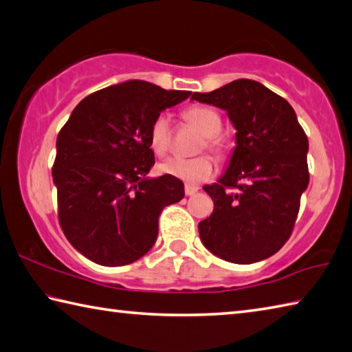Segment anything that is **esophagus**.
Wrapping results in <instances>:
<instances>
[{
	"instance_id": "esophagus-1",
	"label": "esophagus",
	"mask_w": 352,
	"mask_h": 352,
	"mask_svg": "<svg viewBox=\"0 0 352 352\" xmlns=\"http://www.w3.org/2000/svg\"><path fill=\"white\" fill-rule=\"evenodd\" d=\"M197 192H198V188L194 186V184H186V186H184V194H186L188 197L194 195Z\"/></svg>"
}]
</instances>
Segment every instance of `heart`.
I'll return each instance as SVG.
<instances>
[{"instance_id": "1", "label": "heart", "mask_w": 352, "mask_h": 352, "mask_svg": "<svg viewBox=\"0 0 352 352\" xmlns=\"http://www.w3.org/2000/svg\"><path fill=\"white\" fill-rule=\"evenodd\" d=\"M184 120L190 126L201 133L204 138L206 148L221 154L223 142L219 138V132L221 129V118L214 109L208 106H190L183 113ZM149 142L151 148L157 154H164L170 146V120L168 113H160L157 118L152 121L149 131ZM160 170L163 174L180 178L188 183H201L209 180L215 174V164L212 158L206 155L197 158H180L172 157L160 164Z\"/></svg>"}]
</instances>
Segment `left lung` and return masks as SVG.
<instances>
[{"mask_svg":"<svg viewBox=\"0 0 352 352\" xmlns=\"http://www.w3.org/2000/svg\"><path fill=\"white\" fill-rule=\"evenodd\" d=\"M190 100L228 112L235 148L206 190L214 212L198 223L204 248L231 263L265 260L282 248L309 184L308 137L285 98L254 80H235Z\"/></svg>","mask_w":352,"mask_h":352,"instance_id":"left-lung-1","label":"left lung"}]
</instances>
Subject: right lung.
I'll return each instance as SVG.
<instances>
[{"label": "right lung", "mask_w": 352, "mask_h": 352, "mask_svg": "<svg viewBox=\"0 0 352 352\" xmlns=\"http://www.w3.org/2000/svg\"><path fill=\"white\" fill-rule=\"evenodd\" d=\"M190 97L129 80L87 95L56 138L52 169L63 232L76 251L103 266L133 263L154 246L158 217L184 197L155 164L149 131L157 115Z\"/></svg>", "instance_id": "right-lung-1"}]
</instances>
